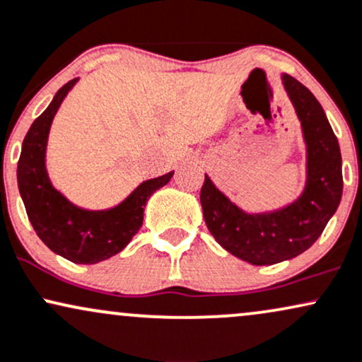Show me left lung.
<instances>
[{
	"mask_svg": "<svg viewBox=\"0 0 362 362\" xmlns=\"http://www.w3.org/2000/svg\"><path fill=\"white\" fill-rule=\"evenodd\" d=\"M307 142V185L291 205L250 215L233 205L205 174L199 193L208 230L225 250L254 266L293 259L315 244L342 198V157L324 108L307 86L283 74Z\"/></svg>",
	"mask_w": 362,
	"mask_h": 362,
	"instance_id": "8db88e82",
	"label": "left lung"
}]
</instances>
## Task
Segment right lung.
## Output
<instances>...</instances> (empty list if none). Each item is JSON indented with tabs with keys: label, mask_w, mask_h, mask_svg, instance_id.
<instances>
[{
	"label": "right lung",
	"mask_w": 362,
	"mask_h": 362,
	"mask_svg": "<svg viewBox=\"0 0 362 362\" xmlns=\"http://www.w3.org/2000/svg\"><path fill=\"white\" fill-rule=\"evenodd\" d=\"M76 83L78 79L64 84L32 123L21 146L16 177L30 223L47 247L76 264H96L127 247L142 227L147 199L171 181L174 171L144 181L125 202L110 210H83L64 198L47 174L45 147L55 113Z\"/></svg>",
	"instance_id": "right-lung-1"
}]
</instances>
